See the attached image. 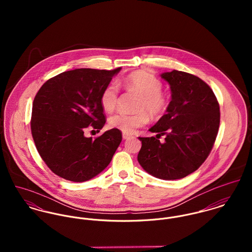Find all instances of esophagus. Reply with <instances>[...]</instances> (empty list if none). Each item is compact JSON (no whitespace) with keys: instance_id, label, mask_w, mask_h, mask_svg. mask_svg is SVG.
I'll use <instances>...</instances> for the list:
<instances>
[{"instance_id":"obj_1","label":"esophagus","mask_w":252,"mask_h":252,"mask_svg":"<svg viewBox=\"0 0 252 252\" xmlns=\"http://www.w3.org/2000/svg\"><path fill=\"white\" fill-rule=\"evenodd\" d=\"M122 137H123V139H124V140H128V139H130V138L132 137V135H130V134H126V133H123V134H122Z\"/></svg>"}]
</instances>
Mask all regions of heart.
Segmentation results:
<instances>
[{
  "mask_svg": "<svg viewBox=\"0 0 252 252\" xmlns=\"http://www.w3.org/2000/svg\"><path fill=\"white\" fill-rule=\"evenodd\" d=\"M123 85L128 89L142 95L137 108L140 110L136 113L117 112L108 119L110 128L120 130L123 133L131 134L137 128L145 125L149 116H159L168 107V100L162 93L163 84L153 74L145 71H136L129 73L122 80ZM119 89L116 83H109L102 91L100 102L103 108L111 112L117 106Z\"/></svg>",
  "mask_w": 252,
  "mask_h": 252,
  "instance_id": "1",
  "label": "heart"
}]
</instances>
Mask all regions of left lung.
I'll list each match as a JSON object with an SVG mask.
<instances>
[{
	"mask_svg": "<svg viewBox=\"0 0 252 252\" xmlns=\"http://www.w3.org/2000/svg\"><path fill=\"white\" fill-rule=\"evenodd\" d=\"M161 77L170 84L172 100L167 113L149 129L156 137L139 138L138 161L155 178L180 180L198 170L211 153L220 123L219 104L212 88L194 74L174 70Z\"/></svg>",
	"mask_w": 252,
	"mask_h": 252,
	"instance_id": "1",
	"label": "left lung"
}]
</instances>
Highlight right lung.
<instances>
[{
  "label": "right lung",
  "instance_id": "right-lung-1",
  "mask_svg": "<svg viewBox=\"0 0 252 252\" xmlns=\"http://www.w3.org/2000/svg\"><path fill=\"white\" fill-rule=\"evenodd\" d=\"M115 70L75 69L61 72L39 88L33 102L31 131L37 152L57 176L82 182L103 172L122 141V133L110 129L95 138L86 128L100 132L106 123L100 102L103 89Z\"/></svg>",
  "mask_w": 252,
  "mask_h": 252
}]
</instances>
